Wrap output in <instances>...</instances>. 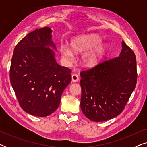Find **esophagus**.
<instances>
[{
    "label": "esophagus",
    "mask_w": 147,
    "mask_h": 147,
    "mask_svg": "<svg viewBox=\"0 0 147 147\" xmlns=\"http://www.w3.org/2000/svg\"><path fill=\"white\" fill-rule=\"evenodd\" d=\"M78 80H79V78H78V76L77 75V74H73V75L71 76L72 82H76L78 81Z\"/></svg>",
    "instance_id": "34e87169"
}]
</instances>
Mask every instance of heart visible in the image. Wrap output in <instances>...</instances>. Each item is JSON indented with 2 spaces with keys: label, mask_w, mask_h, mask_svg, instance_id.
Instances as JSON below:
<instances>
[{
  "label": "heart",
  "mask_w": 147,
  "mask_h": 147,
  "mask_svg": "<svg viewBox=\"0 0 147 147\" xmlns=\"http://www.w3.org/2000/svg\"><path fill=\"white\" fill-rule=\"evenodd\" d=\"M102 39L97 34H87L74 37L70 41V47L61 44L59 47L61 55L67 60L74 57V52H86L83 56L84 63L90 67L98 65L102 61L108 51V46L102 43Z\"/></svg>",
  "instance_id": "1"
}]
</instances>
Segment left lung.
Returning a JSON list of instances; mask_svg holds the SVG:
<instances>
[{"label": "left lung", "instance_id": "left-lung-1", "mask_svg": "<svg viewBox=\"0 0 147 147\" xmlns=\"http://www.w3.org/2000/svg\"><path fill=\"white\" fill-rule=\"evenodd\" d=\"M80 75V106L84 115L94 122L112 119L122 112L135 88V54L122 41L119 57L82 71Z\"/></svg>", "mask_w": 147, "mask_h": 147}]
</instances>
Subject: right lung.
<instances>
[{
  "instance_id": "obj_1",
  "label": "right lung",
  "mask_w": 147,
  "mask_h": 147,
  "mask_svg": "<svg viewBox=\"0 0 147 147\" xmlns=\"http://www.w3.org/2000/svg\"><path fill=\"white\" fill-rule=\"evenodd\" d=\"M52 30L45 27L26 35L14 49L10 80L24 111L45 117L57 109L71 80V70L55 59Z\"/></svg>"
}]
</instances>
